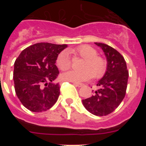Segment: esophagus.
I'll use <instances>...</instances> for the list:
<instances>
[{
  "mask_svg": "<svg viewBox=\"0 0 146 146\" xmlns=\"http://www.w3.org/2000/svg\"><path fill=\"white\" fill-rule=\"evenodd\" d=\"M73 84H74V86H77V87H78V88L82 87V86H84V84H82V83H76V82H74Z\"/></svg>",
  "mask_w": 146,
  "mask_h": 146,
  "instance_id": "esophagus-1",
  "label": "esophagus"
}]
</instances>
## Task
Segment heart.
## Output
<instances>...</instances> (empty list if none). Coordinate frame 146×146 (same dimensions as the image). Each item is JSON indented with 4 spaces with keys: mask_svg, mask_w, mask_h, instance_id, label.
<instances>
[{
    "mask_svg": "<svg viewBox=\"0 0 146 146\" xmlns=\"http://www.w3.org/2000/svg\"><path fill=\"white\" fill-rule=\"evenodd\" d=\"M69 53L74 56H80L84 58L81 66L82 70H71L61 75V78L65 81L79 82H85L91 79L100 78L104 74L107 70V61L101 56H99L97 51L90 45H81L75 49L69 50ZM56 64L62 71L67 70L71 66V59L66 51L60 52L56 59Z\"/></svg>",
    "mask_w": 146,
    "mask_h": 146,
    "instance_id": "b5f03b06",
    "label": "heart"
}]
</instances>
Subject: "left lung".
Returning <instances> with one entry per match:
<instances>
[{"label": "left lung", "instance_id": "obj_1", "mask_svg": "<svg viewBox=\"0 0 146 146\" xmlns=\"http://www.w3.org/2000/svg\"><path fill=\"white\" fill-rule=\"evenodd\" d=\"M95 44L102 49L106 56L107 70L96 84L99 89L92 96L82 99V104L91 113L103 116L113 113L123 101L127 88L129 72L124 58L116 50L105 44Z\"/></svg>", "mask_w": 146, "mask_h": 146}]
</instances>
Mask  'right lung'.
I'll return each instance as SVG.
<instances>
[{"instance_id":"obj_1","label":"right lung","mask_w":146,"mask_h":146,"mask_svg":"<svg viewBox=\"0 0 146 146\" xmlns=\"http://www.w3.org/2000/svg\"><path fill=\"white\" fill-rule=\"evenodd\" d=\"M66 47L45 42L35 44L23 50L15 60V93L31 111H46L57 102L60 86L53 83L59 74L55 63L58 54Z\"/></svg>"}]
</instances>
